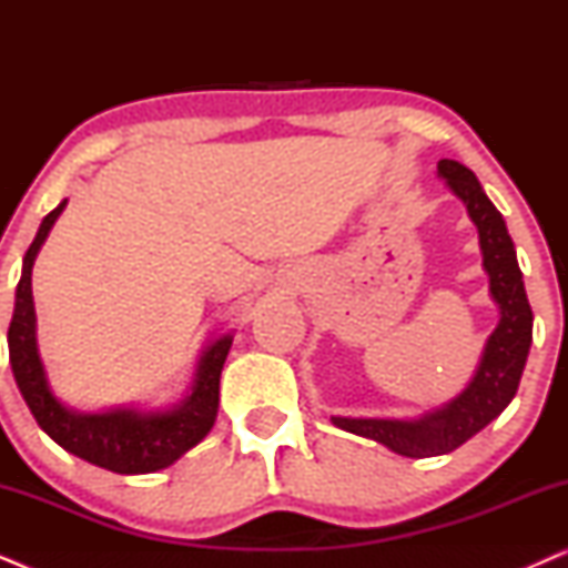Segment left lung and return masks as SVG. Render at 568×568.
<instances>
[{"label": "left lung", "instance_id": "obj_1", "mask_svg": "<svg viewBox=\"0 0 568 568\" xmlns=\"http://www.w3.org/2000/svg\"><path fill=\"white\" fill-rule=\"evenodd\" d=\"M437 173L445 178L449 191L463 201L473 224L478 227L488 290L499 305L501 317L486 341L484 356H480L470 385L455 400L422 418H410V422L333 416V424L341 429L375 439L403 457L447 455L491 424L515 398L532 344V310L527 302L523 271H519L515 243H511L504 216L480 189L473 170L455 160H439Z\"/></svg>", "mask_w": 568, "mask_h": 568}]
</instances>
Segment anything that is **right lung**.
<instances>
[{
  "label": "right lung",
  "instance_id": "obj_1",
  "mask_svg": "<svg viewBox=\"0 0 568 568\" xmlns=\"http://www.w3.org/2000/svg\"><path fill=\"white\" fill-rule=\"evenodd\" d=\"M64 206L67 199L51 214L43 216L38 235L22 258V276L18 292H14V313L10 331H7L14 383H18L38 426L67 453L82 457L98 468L121 473V476L162 470L189 453L191 447H196L214 426L216 408H220V375L230 354L232 336L227 333V336L214 338L204 348L191 393L173 408H111L100 410V414H82V410L67 408L53 395L49 379H45L41 354H38L33 286H30L36 255Z\"/></svg>",
  "mask_w": 568,
  "mask_h": 568
}]
</instances>
